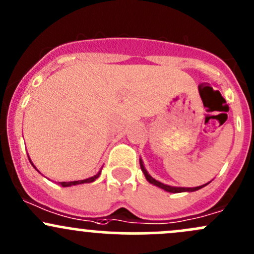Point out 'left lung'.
Returning a JSON list of instances; mask_svg holds the SVG:
<instances>
[{
	"label": "left lung",
	"mask_w": 254,
	"mask_h": 254,
	"mask_svg": "<svg viewBox=\"0 0 254 254\" xmlns=\"http://www.w3.org/2000/svg\"><path fill=\"white\" fill-rule=\"evenodd\" d=\"M139 162H140V168H141V171H143L144 176H145L146 181H148L150 184L156 185V187H159V188H161V189L166 190V191H168V192L176 193V192H184V191H189V192L190 191H196V190L201 189V188L206 187V185L208 184V183H207V184L201 185V187H196V188H178V187H171V185H166V184H163V183L156 181V179H154L151 176H150V174L148 173V171H146L145 167H144L143 161H141V159H139Z\"/></svg>",
	"instance_id": "obj_1"
}]
</instances>
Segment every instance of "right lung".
I'll return each mask as SVG.
<instances>
[{
	"instance_id": "add662e5",
	"label": "right lung",
	"mask_w": 254,
	"mask_h": 254,
	"mask_svg": "<svg viewBox=\"0 0 254 254\" xmlns=\"http://www.w3.org/2000/svg\"><path fill=\"white\" fill-rule=\"evenodd\" d=\"M30 163H31L32 166H34V163L31 162V160H30ZM35 167V166H34ZM35 170H36V167H35ZM100 172L102 171H99L98 172L97 174H95V176H93V177H91V178H87V179H83V181H73V182H61L59 183V184L62 185V187H71V185H77V184H83V183H92V182H94L95 179L98 178V177L100 176Z\"/></svg>"
}]
</instances>
